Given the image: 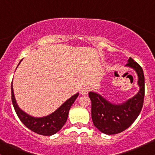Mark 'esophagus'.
<instances>
[{
  "label": "esophagus",
  "mask_w": 155,
  "mask_h": 155,
  "mask_svg": "<svg viewBox=\"0 0 155 155\" xmlns=\"http://www.w3.org/2000/svg\"><path fill=\"white\" fill-rule=\"evenodd\" d=\"M89 91H90V88L87 87H84L81 90V94H82V95H87Z\"/></svg>",
  "instance_id": "1"
}]
</instances>
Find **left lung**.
Here are the masks:
<instances>
[{
    "label": "left lung",
    "mask_w": 155,
    "mask_h": 155,
    "mask_svg": "<svg viewBox=\"0 0 155 155\" xmlns=\"http://www.w3.org/2000/svg\"><path fill=\"white\" fill-rule=\"evenodd\" d=\"M125 66L136 71L139 90L136 95L120 104H112L95 92H89L92 103V120L101 132L120 133L132 124L139 115L144 99V75L142 68L130 58Z\"/></svg>",
    "instance_id": "1"
}]
</instances>
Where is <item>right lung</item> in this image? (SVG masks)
I'll use <instances>...</instances> for the list:
<instances>
[{
  "instance_id": "right-lung-1",
  "label": "right lung",
  "mask_w": 155,
  "mask_h": 155,
  "mask_svg": "<svg viewBox=\"0 0 155 155\" xmlns=\"http://www.w3.org/2000/svg\"><path fill=\"white\" fill-rule=\"evenodd\" d=\"M21 61L22 60H20L19 63H21ZM78 96H79V93H76L71 96L70 98L65 101L58 109L47 116L42 117H32L21 109L17 105L12 82V101L17 116L21 122L28 129L42 136L54 135L63 127L67 121L69 110Z\"/></svg>"
}]
</instances>
